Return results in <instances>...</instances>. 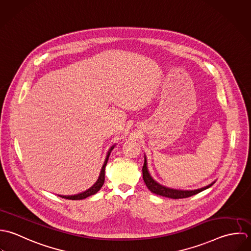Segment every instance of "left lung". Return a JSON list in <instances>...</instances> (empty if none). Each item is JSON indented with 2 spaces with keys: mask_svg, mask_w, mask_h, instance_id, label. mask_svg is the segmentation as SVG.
<instances>
[{
  "mask_svg": "<svg viewBox=\"0 0 251 251\" xmlns=\"http://www.w3.org/2000/svg\"><path fill=\"white\" fill-rule=\"evenodd\" d=\"M148 163H147V158L145 156V164L143 167V178L145 180V183L147 184L148 188L151 190L152 193L156 194V195H160L163 197H167V198H172V199H183V198H188L191 197L193 195H196L198 193H200L201 191L209 188L213 183L208 184L207 186L201 187L200 189H195V190H179V189H173V188H169L166 186L161 185L160 183H158L157 181H155L152 177H151L149 170H148Z\"/></svg>",
  "mask_w": 251,
  "mask_h": 251,
  "instance_id": "obj_1",
  "label": "left lung"
}]
</instances>
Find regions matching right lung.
<instances>
[{
    "label": "right lung",
    "mask_w": 251,
    "mask_h": 251,
    "mask_svg": "<svg viewBox=\"0 0 251 251\" xmlns=\"http://www.w3.org/2000/svg\"><path fill=\"white\" fill-rule=\"evenodd\" d=\"M115 146H112L109 151L107 152V155H106V158L104 160V163L101 167V170H100V176L97 179V181L95 182V184L93 186H91L89 189H87L86 191L82 192V193H79V194H75V195H72V196H62V195H59L60 197L64 198V199H68V200H82V199H85L91 195H94L96 194L99 190L100 189V187L102 186L103 182H104V169H105V166H106V163H107V160H108V157H109V154L111 151L114 149Z\"/></svg>",
    "instance_id": "add662e5"
}]
</instances>
